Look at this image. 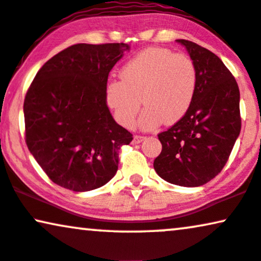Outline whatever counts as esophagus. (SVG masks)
<instances>
[{
	"mask_svg": "<svg viewBox=\"0 0 261 261\" xmlns=\"http://www.w3.org/2000/svg\"><path fill=\"white\" fill-rule=\"evenodd\" d=\"M146 136H141V135H135V136H134V143H141V142L142 141H144V140H146Z\"/></svg>",
	"mask_w": 261,
	"mask_h": 261,
	"instance_id": "obj_1",
	"label": "esophagus"
}]
</instances>
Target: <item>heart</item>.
<instances>
[{"mask_svg":"<svg viewBox=\"0 0 261 261\" xmlns=\"http://www.w3.org/2000/svg\"><path fill=\"white\" fill-rule=\"evenodd\" d=\"M197 87L194 61L186 54L153 47L138 53L120 70V81L105 88L108 107L124 127H133L141 105V125L153 127L177 123L193 105ZM142 101H141L140 100Z\"/></svg>","mask_w":261,"mask_h":261,"instance_id":"1","label":"heart"}]
</instances>
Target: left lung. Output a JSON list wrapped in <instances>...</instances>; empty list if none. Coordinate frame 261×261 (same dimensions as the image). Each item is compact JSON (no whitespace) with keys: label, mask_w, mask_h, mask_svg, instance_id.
Segmentation results:
<instances>
[{"label":"left lung","mask_w":261,"mask_h":261,"mask_svg":"<svg viewBox=\"0 0 261 261\" xmlns=\"http://www.w3.org/2000/svg\"><path fill=\"white\" fill-rule=\"evenodd\" d=\"M196 66L197 87L186 115L158 135L163 144L154 170L166 182L200 187L220 173L241 131L240 90L235 77L208 49L177 39Z\"/></svg>","instance_id":"1"}]
</instances>
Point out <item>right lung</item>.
Listing matches in <instances>:
<instances>
[{
    "label": "right lung",
    "instance_id": "1",
    "mask_svg": "<svg viewBox=\"0 0 261 261\" xmlns=\"http://www.w3.org/2000/svg\"><path fill=\"white\" fill-rule=\"evenodd\" d=\"M125 43H78L39 68L24 100L25 142L49 179L73 191L105 186L134 140L106 105L108 74Z\"/></svg>",
    "mask_w": 261,
    "mask_h": 261
}]
</instances>
